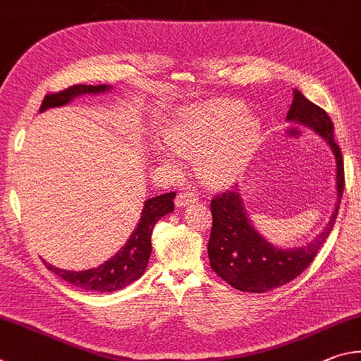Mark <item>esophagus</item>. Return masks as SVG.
<instances>
[{
  "label": "esophagus",
  "instance_id": "obj_1",
  "mask_svg": "<svg viewBox=\"0 0 361 361\" xmlns=\"http://www.w3.org/2000/svg\"><path fill=\"white\" fill-rule=\"evenodd\" d=\"M197 201H200V195L195 193V192H182L177 195L176 198V204L179 207H185L188 204L192 203H197Z\"/></svg>",
  "mask_w": 361,
  "mask_h": 361
}]
</instances>
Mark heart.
Returning <instances> with one entry per match:
<instances>
[{"label":"heart","instance_id":"obj_1","mask_svg":"<svg viewBox=\"0 0 361 361\" xmlns=\"http://www.w3.org/2000/svg\"><path fill=\"white\" fill-rule=\"evenodd\" d=\"M262 137V125L245 114L241 101L216 98L180 111L163 131L168 149L184 157H197V169L206 184L225 187L236 182L254 158ZM163 163L173 155L161 152Z\"/></svg>","mask_w":361,"mask_h":361}]
</instances>
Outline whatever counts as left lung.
Returning a JSON list of instances; mask_svg holds the SVG:
<instances>
[{"instance_id": "obj_1", "label": "left lung", "mask_w": 361, "mask_h": 361, "mask_svg": "<svg viewBox=\"0 0 361 361\" xmlns=\"http://www.w3.org/2000/svg\"><path fill=\"white\" fill-rule=\"evenodd\" d=\"M287 120L311 126L331 145L336 157L338 201L331 220L317 239L298 249H277L262 238L245 216L239 192L231 188L211 201L212 228L207 243L211 268L216 274L241 292L263 293L286 286L298 277L317 255L336 220L344 192V161L339 145L334 142L333 122L328 114L295 90Z\"/></svg>"}]
</instances>
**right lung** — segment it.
<instances>
[{"instance_id": "right-lung-1", "label": "right lung", "mask_w": 361, "mask_h": 361, "mask_svg": "<svg viewBox=\"0 0 361 361\" xmlns=\"http://www.w3.org/2000/svg\"><path fill=\"white\" fill-rule=\"evenodd\" d=\"M107 88H109L107 85H71L61 92L46 94L39 111L42 112L47 107L68 104L69 101L79 97V94L101 93L106 92ZM174 198L176 192H169L145 201L141 219H139L136 230L133 231L128 241L111 260H107L104 264H99L98 268L87 271H66L55 268L44 260L42 262L47 269L59 274L63 281L73 283L78 288L88 290V292L109 293L125 288L131 282L139 279L144 274L145 268H147L152 252V231H154V226L158 220L174 211Z\"/></svg>"}]
</instances>
